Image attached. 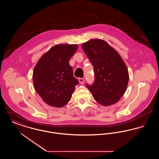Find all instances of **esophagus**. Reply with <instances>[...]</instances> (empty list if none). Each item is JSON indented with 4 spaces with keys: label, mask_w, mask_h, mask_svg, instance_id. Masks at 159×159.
<instances>
[{
    "label": "esophagus",
    "mask_w": 159,
    "mask_h": 159,
    "mask_svg": "<svg viewBox=\"0 0 159 159\" xmlns=\"http://www.w3.org/2000/svg\"><path fill=\"white\" fill-rule=\"evenodd\" d=\"M79 81L80 84H83L84 82V79L83 78H79Z\"/></svg>",
    "instance_id": "34e87169"
}]
</instances>
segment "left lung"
<instances>
[{
    "instance_id": "obj_1",
    "label": "left lung",
    "mask_w": 159,
    "mask_h": 159,
    "mask_svg": "<svg viewBox=\"0 0 159 159\" xmlns=\"http://www.w3.org/2000/svg\"><path fill=\"white\" fill-rule=\"evenodd\" d=\"M91 62L95 80L86 84L95 100L104 106L116 103L125 92L129 81L128 70L121 57L106 41L93 39L82 45Z\"/></svg>"
}]
</instances>
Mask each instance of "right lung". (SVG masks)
<instances>
[{
  "label": "right lung",
  "mask_w": 159,
  "mask_h": 159,
  "mask_svg": "<svg viewBox=\"0 0 159 159\" xmlns=\"http://www.w3.org/2000/svg\"><path fill=\"white\" fill-rule=\"evenodd\" d=\"M77 45L61 44L52 47L38 61L33 80L36 92L49 106L62 107L68 103L79 81L68 62Z\"/></svg>",
  "instance_id": "obj_1"
}]
</instances>
